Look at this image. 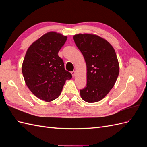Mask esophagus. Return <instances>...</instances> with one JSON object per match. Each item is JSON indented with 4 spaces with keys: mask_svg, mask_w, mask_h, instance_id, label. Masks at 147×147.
I'll return each mask as SVG.
<instances>
[{
    "mask_svg": "<svg viewBox=\"0 0 147 147\" xmlns=\"http://www.w3.org/2000/svg\"><path fill=\"white\" fill-rule=\"evenodd\" d=\"M71 74H72V76L73 77H74L75 76V71H72V72H71Z\"/></svg>",
    "mask_w": 147,
    "mask_h": 147,
    "instance_id": "1",
    "label": "esophagus"
}]
</instances>
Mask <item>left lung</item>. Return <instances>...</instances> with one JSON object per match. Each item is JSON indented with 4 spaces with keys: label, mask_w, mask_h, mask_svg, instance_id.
Wrapping results in <instances>:
<instances>
[{
    "label": "left lung",
    "mask_w": 147,
    "mask_h": 147,
    "mask_svg": "<svg viewBox=\"0 0 147 147\" xmlns=\"http://www.w3.org/2000/svg\"><path fill=\"white\" fill-rule=\"evenodd\" d=\"M87 67L86 86L80 91L89 103L102 100L112 90L119 75V64L113 47L104 38L92 34L74 36Z\"/></svg>",
    "instance_id": "left-lung-1"
}]
</instances>
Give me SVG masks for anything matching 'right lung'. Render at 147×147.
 <instances>
[{"label": "right lung", "instance_id": "obj_1", "mask_svg": "<svg viewBox=\"0 0 147 147\" xmlns=\"http://www.w3.org/2000/svg\"><path fill=\"white\" fill-rule=\"evenodd\" d=\"M66 40L61 34L48 32L34 42L26 52L22 72L26 85L40 99L50 102L57 98L65 81L72 77L58 56Z\"/></svg>", "mask_w": 147, "mask_h": 147}]
</instances>
